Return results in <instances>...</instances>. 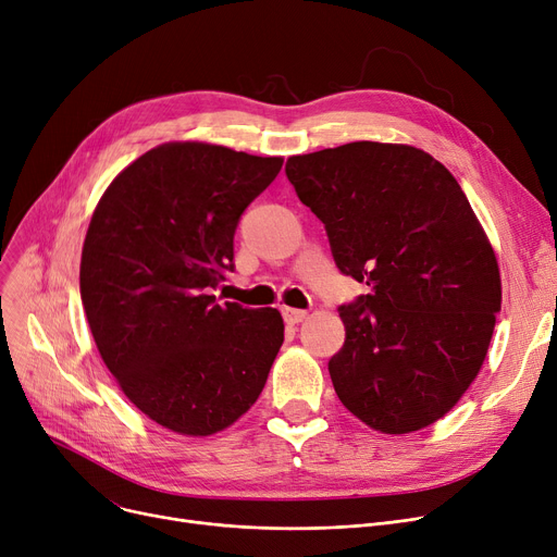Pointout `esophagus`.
<instances>
[{"label": "esophagus", "instance_id": "esophagus-1", "mask_svg": "<svg viewBox=\"0 0 557 557\" xmlns=\"http://www.w3.org/2000/svg\"><path fill=\"white\" fill-rule=\"evenodd\" d=\"M282 315L288 325H298L307 318L305 309H294V307H282Z\"/></svg>", "mask_w": 557, "mask_h": 557}]
</instances>
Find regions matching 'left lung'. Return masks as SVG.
<instances>
[{
	"instance_id": "obj_1",
	"label": "left lung",
	"mask_w": 557,
	"mask_h": 557,
	"mask_svg": "<svg viewBox=\"0 0 557 557\" xmlns=\"http://www.w3.org/2000/svg\"><path fill=\"white\" fill-rule=\"evenodd\" d=\"M286 178L325 223L338 271L368 286L338 307V399L384 433L441 420L479 374L502 311L499 267L470 200L441 162L404 144L294 156Z\"/></svg>"
}]
</instances>
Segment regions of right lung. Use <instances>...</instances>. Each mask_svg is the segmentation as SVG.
Returning a JSON list of instances; mask_svg holds the SVG:
<instances>
[{"label": "right lung", "instance_id": "add662e5", "mask_svg": "<svg viewBox=\"0 0 557 557\" xmlns=\"http://www.w3.org/2000/svg\"><path fill=\"white\" fill-rule=\"evenodd\" d=\"M214 144H162L101 196L81 257L99 355L144 416L212 435L257 401L284 343L277 309L221 302L234 232L282 169Z\"/></svg>", "mask_w": 557, "mask_h": 557}]
</instances>
